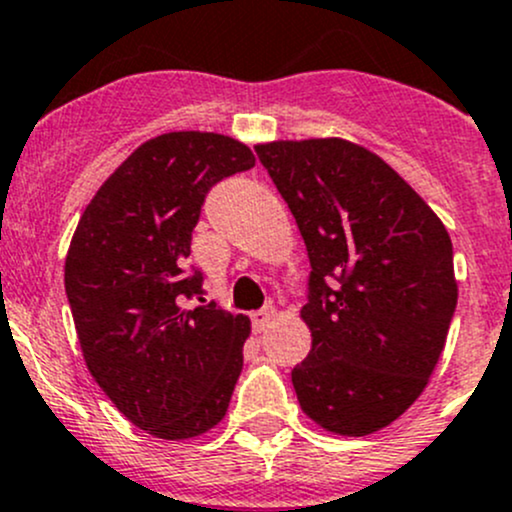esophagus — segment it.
<instances>
[{"label":"esophagus","mask_w":512,"mask_h":512,"mask_svg":"<svg viewBox=\"0 0 512 512\" xmlns=\"http://www.w3.org/2000/svg\"><path fill=\"white\" fill-rule=\"evenodd\" d=\"M274 316H277L274 306H265V309L255 311V314H252V328H255V333L265 331V328L274 321Z\"/></svg>","instance_id":"1"}]
</instances>
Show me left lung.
<instances>
[{"instance_id": "obj_1", "label": "left lung", "mask_w": 512, "mask_h": 512, "mask_svg": "<svg viewBox=\"0 0 512 512\" xmlns=\"http://www.w3.org/2000/svg\"><path fill=\"white\" fill-rule=\"evenodd\" d=\"M309 255L301 319L311 351L292 370L301 410L365 437L422 395L456 311L441 220L383 159L346 139L255 147Z\"/></svg>"}]
</instances>
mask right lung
Segmentation results:
<instances>
[{
    "instance_id": "obj_1",
    "label": "right lung",
    "mask_w": 512,
    "mask_h": 512,
    "mask_svg": "<svg viewBox=\"0 0 512 512\" xmlns=\"http://www.w3.org/2000/svg\"><path fill=\"white\" fill-rule=\"evenodd\" d=\"M255 166L238 139L169 132L144 142L88 203L66 257V294L85 363L132 424L188 439L225 417L242 370L247 316L186 301V265L215 184Z\"/></svg>"
}]
</instances>
